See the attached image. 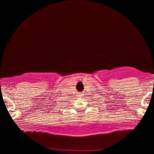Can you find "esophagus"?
I'll list each match as a JSON object with an SVG mask.
<instances>
[{
  "instance_id": "1",
  "label": "esophagus",
  "mask_w": 154,
  "mask_h": 154,
  "mask_svg": "<svg viewBox=\"0 0 154 154\" xmlns=\"http://www.w3.org/2000/svg\"><path fill=\"white\" fill-rule=\"evenodd\" d=\"M78 96H79V97H83V93H79V95H78Z\"/></svg>"
}]
</instances>
